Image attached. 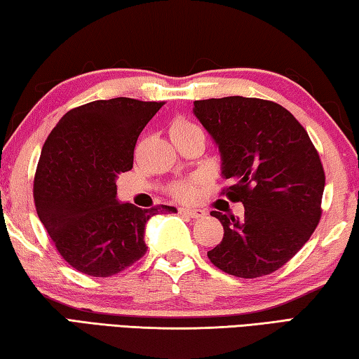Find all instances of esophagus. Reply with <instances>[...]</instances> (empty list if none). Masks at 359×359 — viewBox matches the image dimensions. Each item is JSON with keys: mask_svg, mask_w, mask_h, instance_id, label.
Returning <instances> with one entry per match:
<instances>
[{"mask_svg": "<svg viewBox=\"0 0 359 359\" xmlns=\"http://www.w3.org/2000/svg\"><path fill=\"white\" fill-rule=\"evenodd\" d=\"M179 212L182 215H187L190 218H199V217H204L205 212L203 209H191V208H180Z\"/></svg>", "mask_w": 359, "mask_h": 359, "instance_id": "obj_1", "label": "esophagus"}]
</instances>
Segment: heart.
Listing matches in <instances>:
<instances>
[{
	"label": "heart",
	"mask_w": 359,
	"mask_h": 359,
	"mask_svg": "<svg viewBox=\"0 0 359 359\" xmlns=\"http://www.w3.org/2000/svg\"><path fill=\"white\" fill-rule=\"evenodd\" d=\"M191 130H199L196 125L190 123V121H185V120H175L172 126H171V131H191ZM194 193H196V187L193 184H177L172 187V194L175 198L179 199H191L194 196Z\"/></svg>",
	"instance_id": "obj_1"
}]
</instances>
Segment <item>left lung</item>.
Segmentation results:
<instances>
[{
    "label": "left lung",
    "instance_id": "left-lung-1",
    "mask_svg": "<svg viewBox=\"0 0 359 359\" xmlns=\"http://www.w3.org/2000/svg\"><path fill=\"white\" fill-rule=\"evenodd\" d=\"M193 106L218 147L222 175L234 180L226 196L244 204L242 218L210 212L224 233L208 257L236 277L271 274L301 250L320 222L325 172L318 151L277 102L226 96Z\"/></svg>",
    "mask_w": 359,
    "mask_h": 359
}]
</instances>
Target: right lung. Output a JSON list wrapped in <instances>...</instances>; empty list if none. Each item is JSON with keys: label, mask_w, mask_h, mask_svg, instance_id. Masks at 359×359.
Masks as SVG:
<instances>
[{"label": "right lung", "mask_w": 359, "mask_h": 359, "mask_svg": "<svg viewBox=\"0 0 359 359\" xmlns=\"http://www.w3.org/2000/svg\"><path fill=\"white\" fill-rule=\"evenodd\" d=\"M163 102L112 98L66 112L42 147L34 205L65 261L87 276L111 277L147 252L145 224L171 205L141 209L117 199L136 141Z\"/></svg>", "instance_id": "obj_1"}]
</instances>
